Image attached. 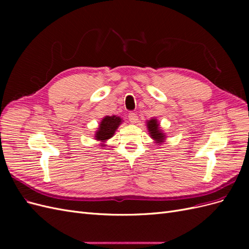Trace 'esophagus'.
Listing matches in <instances>:
<instances>
[{"label":"esophagus","mask_w":249,"mask_h":249,"mask_svg":"<svg viewBox=\"0 0 249 249\" xmlns=\"http://www.w3.org/2000/svg\"><path fill=\"white\" fill-rule=\"evenodd\" d=\"M129 119H130L131 124H136V123H138V116H137L136 113L131 112L130 114H129Z\"/></svg>","instance_id":"34e87169"}]
</instances>
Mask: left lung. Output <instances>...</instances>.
I'll use <instances>...</instances> for the list:
<instances>
[{"mask_svg": "<svg viewBox=\"0 0 249 249\" xmlns=\"http://www.w3.org/2000/svg\"><path fill=\"white\" fill-rule=\"evenodd\" d=\"M146 125L148 129V134L150 135L156 143H161L164 142L165 140V134L162 132L160 129V124L158 123V120L156 118H152L146 122Z\"/></svg>", "mask_w": 249, "mask_h": 249, "instance_id": "left-lung-1", "label": "left lung"}]
</instances>
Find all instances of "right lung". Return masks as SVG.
<instances>
[{
    "instance_id": "obj_1",
    "label": "right lung",
    "mask_w": 249,
    "mask_h": 249,
    "mask_svg": "<svg viewBox=\"0 0 249 249\" xmlns=\"http://www.w3.org/2000/svg\"><path fill=\"white\" fill-rule=\"evenodd\" d=\"M123 123V119L116 116V115H112V116H105L102 122L99 125V130L95 132V139L102 142V146H105L103 144V142L107 141L111 137H113L115 131L117 130V127L119 124Z\"/></svg>"
}]
</instances>
